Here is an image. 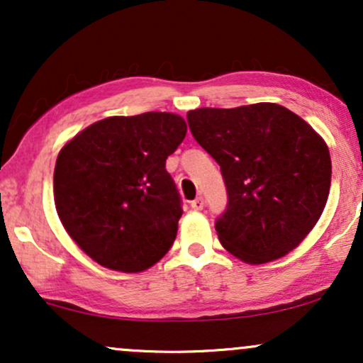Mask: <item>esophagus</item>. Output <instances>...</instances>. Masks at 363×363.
I'll use <instances>...</instances> for the list:
<instances>
[{
    "label": "esophagus",
    "instance_id": "obj_1",
    "mask_svg": "<svg viewBox=\"0 0 363 363\" xmlns=\"http://www.w3.org/2000/svg\"><path fill=\"white\" fill-rule=\"evenodd\" d=\"M203 206H205V201H203L201 196H199V198H196L194 201H191V208H193V210H196V211L203 210Z\"/></svg>",
    "mask_w": 363,
    "mask_h": 363
}]
</instances>
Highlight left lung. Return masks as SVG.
<instances>
[{
    "label": "left lung",
    "instance_id": "1",
    "mask_svg": "<svg viewBox=\"0 0 363 363\" xmlns=\"http://www.w3.org/2000/svg\"><path fill=\"white\" fill-rule=\"evenodd\" d=\"M187 124L227 186V210L215 223L223 247L247 264L294 251L326 206V141L301 116L272 102L201 107L187 112Z\"/></svg>",
    "mask_w": 363,
    "mask_h": 363
}]
</instances>
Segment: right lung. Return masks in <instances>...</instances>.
Wrapping results in <instances>:
<instances>
[{
  "label": "right lung",
  "instance_id": "right-lung-1",
  "mask_svg": "<svg viewBox=\"0 0 363 363\" xmlns=\"http://www.w3.org/2000/svg\"><path fill=\"white\" fill-rule=\"evenodd\" d=\"M187 131L172 112L112 116L61 148L54 203L62 227L99 264L148 269L167 254L182 215L165 160Z\"/></svg>",
  "mask_w": 363,
  "mask_h": 363
}]
</instances>
